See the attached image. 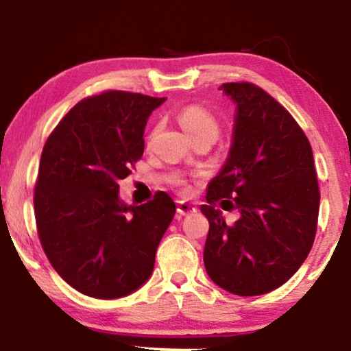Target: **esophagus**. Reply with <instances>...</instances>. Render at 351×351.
I'll list each match as a JSON object with an SVG mask.
<instances>
[{
  "label": "esophagus",
  "instance_id": "esophagus-1",
  "mask_svg": "<svg viewBox=\"0 0 351 351\" xmlns=\"http://www.w3.org/2000/svg\"><path fill=\"white\" fill-rule=\"evenodd\" d=\"M177 213L180 215H189L196 213V208L190 203H186V201H179V204H177Z\"/></svg>",
  "mask_w": 351,
  "mask_h": 351
}]
</instances>
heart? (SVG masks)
Instances as JSON below:
<instances>
[{"instance_id":"1","label":"heart","mask_w":351,"mask_h":351,"mask_svg":"<svg viewBox=\"0 0 351 351\" xmlns=\"http://www.w3.org/2000/svg\"><path fill=\"white\" fill-rule=\"evenodd\" d=\"M179 121L190 137L199 134H214V136L219 134V121L209 110L199 105L185 107L179 114Z\"/></svg>"}]
</instances>
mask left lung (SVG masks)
<instances>
[{
  "instance_id": "obj_1",
  "label": "left lung",
  "mask_w": 351,
  "mask_h": 351,
  "mask_svg": "<svg viewBox=\"0 0 351 351\" xmlns=\"http://www.w3.org/2000/svg\"><path fill=\"white\" fill-rule=\"evenodd\" d=\"M234 104L228 156L208 185L204 267L234 295H262L285 285L308 256L316 233L319 190L313 152L295 119L251 83H225ZM223 208L239 209L233 226Z\"/></svg>"
}]
</instances>
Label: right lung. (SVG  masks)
<instances>
[{
  "label": "right lung",
  "instance_id": "right-lung-1",
  "mask_svg": "<svg viewBox=\"0 0 351 351\" xmlns=\"http://www.w3.org/2000/svg\"><path fill=\"white\" fill-rule=\"evenodd\" d=\"M166 97L107 90L76 104L41 153L35 217L54 270L81 294L119 299L152 276L176 214L165 191L124 203L118 182L143 155V132Z\"/></svg>",
  "mask_w": 351,
  "mask_h": 351
}]
</instances>
